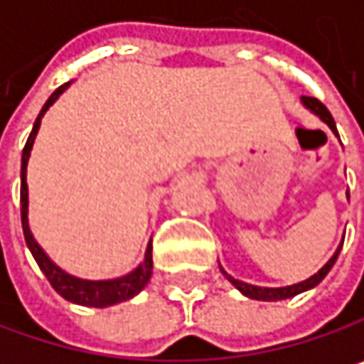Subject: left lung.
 <instances>
[{"instance_id":"8db88e82","label":"left lung","mask_w":364,"mask_h":364,"mask_svg":"<svg viewBox=\"0 0 364 364\" xmlns=\"http://www.w3.org/2000/svg\"><path fill=\"white\" fill-rule=\"evenodd\" d=\"M301 105L306 107L308 111H312L314 115H318L325 124H327L328 128L333 130V134L335 136H339L337 134V126H335V119H333V115L328 113V109L318 101V99H312V97H301ZM341 245L343 242H339V247H337V251L333 253V257L328 259L327 263L314 274V276H310L308 280H301V282H297V284H289V287H255V284H249V282H242V280H238V278H234V276H230L221 265H219V269H221V274L245 295V297H249V299H259V301H280V299H289V297H295V295H299V293H304V291H310V289H314L316 284H321L323 282V278L327 276L328 272H331V267H333V263L337 261V257H339V251H341Z\"/></svg>"}]
</instances>
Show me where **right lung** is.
I'll use <instances>...</instances> for the list:
<instances>
[{
	"label": "right lung",
	"mask_w": 364,
	"mask_h": 364,
	"mask_svg": "<svg viewBox=\"0 0 364 364\" xmlns=\"http://www.w3.org/2000/svg\"><path fill=\"white\" fill-rule=\"evenodd\" d=\"M71 86V82L58 86L50 99L46 101V105L41 107L39 115H37L36 124H33V130L25 143V149H23V158H21V221H23V234H25V242L29 247V251L33 255V259L37 261L39 269L43 272V276L48 278V282L52 284V289L65 297L67 301L71 304H77V306H88V308H109L115 304H122L126 299H132L134 295H139L149 278H151V272H154V259H151V242L147 245L145 249V257L143 261L130 269L128 274L124 276H117V278H107V280H86V278H77L69 272H65L60 265H56L48 253L37 245V240L31 234V228H29V185H27V164H29V156H31V149H33V143H36L37 130L41 126V117L46 115V111L50 109L56 99Z\"/></svg>",
	"instance_id": "add662e5"
}]
</instances>
